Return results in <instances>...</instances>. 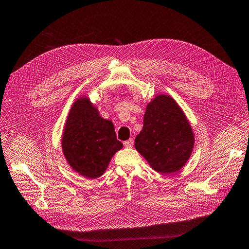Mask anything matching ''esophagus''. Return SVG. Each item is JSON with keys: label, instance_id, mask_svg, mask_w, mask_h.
<instances>
[{"label": "esophagus", "instance_id": "1", "mask_svg": "<svg viewBox=\"0 0 249 249\" xmlns=\"http://www.w3.org/2000/svg\"><path fill=\"white\" fill-rule=\"evenodd\" d=\"M124 145L126 148H131L134 145V139L133 138H130V139H128V140H126L125 142H124Z\"/></svg>", "mask_w": 249, "mask_h": 249}]
</instances>
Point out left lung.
I'll return each instance as SVG.
<instances>
[{
	"label": "left lung",
	"mask_w": 249,
	"mask_h": 249,
	"mask_svg": "<svg viewBox=\"0 0 249 249\" xmlns=\"http://www.w3.org/2000/svg\"><path fill=\"white\" fill-rule=\"evenodd\" d=\"M194 142L192 126L177 101L169 95L155 96L145 108L136 150L155 172L172 175L187 164Z\"/></svg>",
	"instance_id": "8db88e82"
}]
</instances>
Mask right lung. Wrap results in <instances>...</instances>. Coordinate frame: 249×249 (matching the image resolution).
<instances>
[{"label":"right lung","mask_w":249,"mask_h":249,"mask_svg":"<svg viewBox=\"0 0 249 249\" xmlns=\"http://www.w3.org/2000/svg\"><path fill=\"white\" fill-rule=\"evenodd\" d=\"M61 148L72 170L82 177L96 179L105 174L123 143L116 139L113 123L101 118L89 97L81 96L67 116Z\"/></svg>","instance_id":"1"}]
</instances>
